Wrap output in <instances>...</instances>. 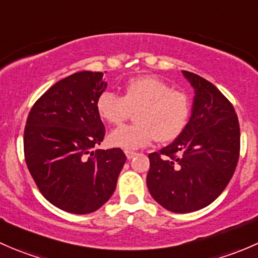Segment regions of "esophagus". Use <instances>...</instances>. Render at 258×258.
<instances>
[{"instance_id":"obj_1","label":"esophagus","mask_w":258,"mask_h":258,"mask_svg":"<svg viewBox=\"0 0 258 258\" xmlns=\"http://www.w3.org/2000/svg\"><path fill=\"white\" fill-rule=\"evenodd\" d=\"M124 155H126V157L128 158V160H131V158H134L135 156H136V152H134V151H130V150H124Z\"/></svg>"}]
</instances>
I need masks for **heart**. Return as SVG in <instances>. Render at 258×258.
<instances>
[{
  "label": "heart",
  "instance_id": "1",
  "mask_svg": "<svg viewBox=\"0 0 258 258\" xmlns=\"http://www.w3.org/2000/svg\"><path fill=\"white\" fill-rule=\"evenodd\" d=\"M96 110L111 124L122 123L136 111V123L114 128L108 142L113 147L137 150L155 140L166 144L177 139L187 126L191 102L186 93L172 90L165 81L142 76L126 83L123 96L110 90L101 92Z\"/></svg>",
  "mask_w": 258,
  "mask_h": 258
}]
</instances>
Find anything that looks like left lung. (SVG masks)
Instances as JSON below:
<instances>
[{
  "label": "left lung",
  "instance_id": "1",
  "mask_svg": "<svg viewBox=\"0 0 258 258\" xmlns=\"http://www.w3.org/2000/svg\"><path fill=\"white\" fill-rule=\"evenodd\" d=\"M195 90L192 112L177 139L148 155L147 187L166 210L188 213L212 204L237 166L240 124L230 101L199 75L182 71Z\"/></svg>",
  "mask_w": 258,
  "mask_h": 258
}]
</instances>
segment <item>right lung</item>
Masks as SVG:
<instances>
[{
    "label": "right lung",
    "instance_id": "obj_1",
    "mask_svg": "<svg viewBox=\"0 0 258 258\" xmlns=\"http://www.w3.org/2000/svg\"><path fill=\"white\" fill-rule=\"evenodd\" d=\"M102 72H76L54 83L31 108L23 148L28 171L53 206L95 212L112 196L126 162L121 148L92 151L105 137L96 110Z\"/></svg>",
    "mask_w": 258,
    "mask_h": 258
}]
</instances>
